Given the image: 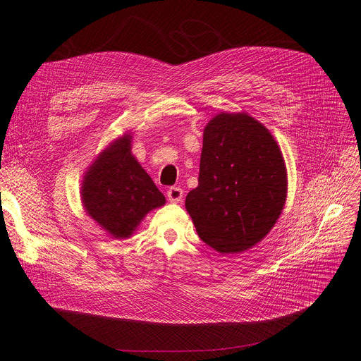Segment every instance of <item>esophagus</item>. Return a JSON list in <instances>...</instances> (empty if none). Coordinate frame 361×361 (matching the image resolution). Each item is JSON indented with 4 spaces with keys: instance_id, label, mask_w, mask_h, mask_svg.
Here are the masks:
<instances>
[{
    "instance_id": "34e87169",
    "label": "esophagus",
    "mask_w": 361,
    "mask_h": 361,
    "mask_svg": "<svg viewBox=\"0 0 361 361\" xmlns=\"http://www.w3.org/2000/svg\"><path fill=\"white\" fill-rule=\"evenodd\" d=\"M166 195H168V200L171 203H180L183 200V197H184V193H183V190H181L180 187H171V188H168Z\"/></svg>"
}]
</instances>
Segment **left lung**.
I'll return each instance as SVG.
<instances>
[{"mask_svg": "<svg viewBox=\"0 0 361 361\" xmlns=\"http://www.w3.org/2000/svg\"><path fill=\"white\" fill-rule=\"evenodd\" d=\"M287 190L282 152L260 121L221 112L206 124L199 185L185 209L207 245L222 255L252 249L274 228Z\"/></svg>", "mask_w": 361, "mask_h": 361, "instance_id": "obj_1", "label": "left lung"}]
</instances>
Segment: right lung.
<instances>
[{
  "label": "right lung",
  "mask_w": 361,
  "mask_h": 361,
  "mask_svg": "<svg viewBox=\"0 0 361 361\" xmlns=\"http://www.w3.org/2000/svg\"><path fill=\"white\" fill-rule=\"evenodd\" d=\"M131 133L112 140L85 173L80 197L86 214L112 238H130L165 196L131 154Z\"/></svg>",
  "instance_id": "add662e5"
}]
</instances>
